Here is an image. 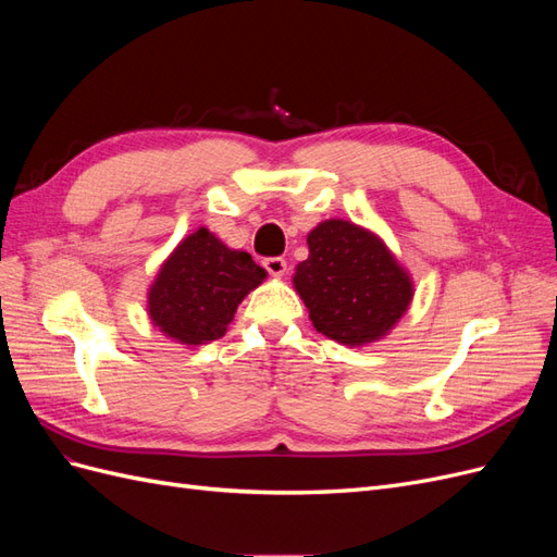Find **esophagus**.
I'll list each match as a JSON object with an SVG mask.
<instances>
[{"label": "esophagus", "instance_id": "esophagus-1", "mask_svg": "<svg viewBox=\"0 0 557 557\" xmlns=\"http://www.w3.org/2000/svg\"><path fill=\"white\" fill-rule=\"evenodd\" d=\"M262 264L272 276H283L285 269H288V264H285L283 258H267Z\"/></svg>", "mask_w": 557, "mask_h": 557}]
</instances>
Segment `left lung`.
Returning a JSON list of instances; mask_svg holds the SVG:
<instances>
[{
  "label": "left lung",
  "mask_w": 557,
  "mask_h": 557,
  "mask_svg": "<svg viewBox=\"0 0 557 557\" xmlns=\"http://www.w3.org/2000/svg\"><path fill=\"white\" fill-rule=\"evenodd\" d=\"M293 285L313 327L344 346L374 344L409 311L413 278L385 242L344 218L318 223Z\"/></svg>",
  "instance_id": "8db88e82"
}]
</instances>
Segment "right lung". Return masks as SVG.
Here are the masks:
<instances>
[{
  "label": "right lung",
  "instance_id": "1",
  "mask_svg": "<svg viewBox=\"0 0 557 557\" xmlns=\"http://www.w3.org/2000/svg\"><path fill=\"white\" fill-rule=\"evenodd\" d=\"M267 272L246 250L225 246L199 227L170 252L148 288V318L183 346L221 339L244 297Z\"/></svg>",
  "mask_w": 557,
  "mask_h": 557
}]
</instances>
